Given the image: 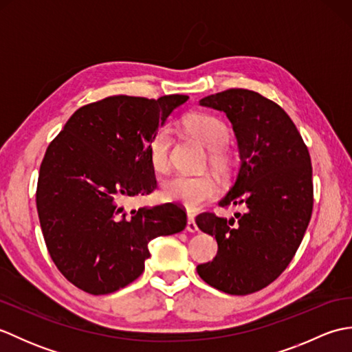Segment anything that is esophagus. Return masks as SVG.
Listing matches in <instances>:
<instances>
[{
	"mask_svg": "<svg viewBox=\"0 0 352 352\" xmlns=\"http://www.w3.org/2000/svg\"><path fill=\"white\" fill-rule=\"evenodd\" d=\"M188 231L189 233H197L198 231V227H197V222H195V219H193V214L189 212L188 213Z\"/></svg>",
	"mask_w": 352,
	"mask_h": 352,
	"instance_id": "1",
	"label": "esophagus"
}]
</instances>
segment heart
Returning <instances> with one entry per match:
<instances>
[{
	"label": "heart",
	"mask_w": 352,
	"mask_h": 352,
	"mask_svg": "<svg viewBox=\"0 0 352 352\" xmlns=\"http://www.w3.org/2000/svg\"><path fill=\"white\" fill-rule=\"evenodd\" d=\"M186 129L195 136L207 149H210V163L216 169H226L228 166V157L223 154L230 140V130L222 119L213 115H192L186 119ZM172 144L170 126L162 125L155 130L148 145V155L151 166L157 172H164L169 166V149ZM218 192V183L208 174L190 175L178 174L170 175L162 183V198L178 203L184 207L195 210L206 204Z\"/></svg>",
	"instance_id": "obj_1"
}]
</instances>
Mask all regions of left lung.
<instances>
[{
	"instance_id": "8db88e82",
	"label": "left lung",
	"mask_w": 352,
	"mask_h": 352,
	"mask_svg": "<svg viewBox=\"0 0 352 352\" xmlns=\"http://www.w3.org/2000/svg\"><path fill=\"white\" fill-rule=\"evenodd\" d=\"M199 104L233 125L241 163L219 206L242 204L245 213L197 216L218 242L216 257L197 272L221 292L248 295L278 278L300 248L313 208L309 149L286 111L257 92L230 89Z\"/></svg>"
}]
</instances>
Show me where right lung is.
<instances>
[{"instance_id":"add662e5","label":"right lung","mask_w":352,"mask_h":352,"mask_svg":"<svg viewBox=\"0 0 352 352\" xmlns=\"http://www.w3.org/2000/svg\"><path fill=\"white\" fill-rule=\"evenodd\" d=\"M188 100L109 96L80 107L50 144L36 206L50 256L74 286L92 295L125 287L144 272L149 241L186 228L175 204L125 212L124 203L157 188L149 140Z\"/></svg>"}]
</instances>
